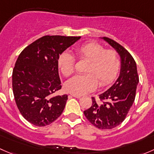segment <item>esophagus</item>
<instances>
[{"label": "esophagus", "mask_w": 154, "mask_h": 154, "mask_svg": "<svg viewBox=\"0 0 154 154\" xmlns=\"http://www.w3.org/2000/svg\"><path fill=\"white\" fill-rule=\"evenodd\" d=\"M71 97H77V98H80V97H81V96H80V95H78V94H71Z\"/></svg>", "instance_id": "obj_1"}]
</instances>
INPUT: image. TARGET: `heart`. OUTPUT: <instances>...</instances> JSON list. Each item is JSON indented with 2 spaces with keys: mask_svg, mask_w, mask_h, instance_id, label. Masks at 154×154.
Returning <instances> with one entry per match:
<instances>
[{
  "mask_svg": "<svg viewBox=\"0 0 154 154\" xmlns=\"http://www.w3.org/2000/svg\"><path fill=\"white\" fill-rule=\"evenodd\" d=\"M75 52L81 60L88 62L84 75H77L66 83V88L71 94L82 95L97 88L109 85L117 77L121 68L118 53L112 49H105L97 42H87L77 46ZM58 65L63 75L69 77L74 73L75 59L68 52L59 57Z\"/></svg>",
  "mask_w": 154,
  "mask_h": 154,
  "instance_id": "heart-1",
  "label": "heart"
}]
</instances>
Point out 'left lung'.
Masks as SVG:
<instances>
[{"label": "left lung", "instance_id": "8db88e82", "mask_svg": "<svg viewBox=\"0 0 154 154\" xmlns=\"http://www.w3.org/2000/svg\"><path fill=\"white\" fill-rule=\"evenodd\" d=\"M103 39L120 55V75L112 86L99 95V100L91 97L92 104L83 113L97 128L110 130L121 125L127 117L135 100L139 79L136 62L127 50L108 37Z\"/></svg>", "mask_w": 154, "mask_h": 154}]
</instances>
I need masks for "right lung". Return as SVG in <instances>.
<instances>
[{
	"mask_svg": "<svg viewBox=\"0 0 154 154\" xmlns=\"http://www.w3.org/2000/svg\"><path fill=\"white\" fill-rule=\"evenodd\" d=\"M80 38L44 35L18 56L12 71V91L18 110L32 125H49L63 113L68 95H55L62 88L58 59Z\"/></svg>",
	"mask_w": 154,
	"mask_h": 154,
	"instance_id": "add662e5",
	"label": "right lung"
}]
</instances>
